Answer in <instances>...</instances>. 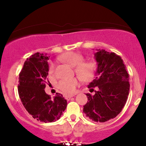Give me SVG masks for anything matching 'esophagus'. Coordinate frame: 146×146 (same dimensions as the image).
<instances>
[{
	"mask_svg": "<svg viewBox=\"0 0 146 146\" xmlns=\"http://www.w3.org/2000/svg\"><path fill=\"white\" fill-rule=\"evenodd\" d=\"M75 95H76V94H74V95H68V96H66V97H65V99H66V100H69L70 99H71V98H73V97H74Z\"/></svg>",
	"mask_w": 146,
	"mask_h": 146,
	"instance_id": "obj_1",
	"label": "esophagus"
}]
</instances>
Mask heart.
<instances>
[{
	"instance_id": "1",
	"label": "heart",
	"mask_w": 146,
	"mask_h": 146,
	"mask_svg": "<svg viewBox=\"0 0 146 146\" xmlns=\"http://www.w3.org/2000/svg\"><path fill=\"white\" fill-rule=\"evenodd\" d=\"M59 59L74 66L75 73L84 81H88L93 78L96 71V65L93 62L83 61L84 56L76 52L69 51L59 57ZM55 74V64L51 62L48 66V75L53 76ZM79 84L77 78L61 80L58 84V88L65 94L70 95L75 91Z\"/></svg>"
}]
</instances>
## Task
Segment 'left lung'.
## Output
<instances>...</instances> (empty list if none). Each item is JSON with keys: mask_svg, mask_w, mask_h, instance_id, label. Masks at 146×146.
Wrapping results in <instances>:
<instances>
[{"mask_svg": "<svg viewBox=\"0 0 146 146\" xmlns=\"http://www.w3.org/2000/svg\"><path fill=\"white\" fill-rule=\"evenodd\" d=\"M96 78L88 85L90 92L98 87L94 95L87 93L84 106L86 117L97 122H105L117 116L126 103L130 90L129 75L123 60L115 53L98 49Z\"/></svg>", "mask_w": 146, "mask_h": 146, "instance_id": "1", "label": "left lung"}]
</instances>
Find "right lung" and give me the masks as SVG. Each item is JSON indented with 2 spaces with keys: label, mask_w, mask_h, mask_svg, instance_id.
I'll use <instances>...</instances> for the list:
<instances>
[{
  "label": "right lung",
  "mask_w": 146,
  "mask_h": 146,
  "mask_svg": "<svg viewBox=\"0 0 146 146\" xmlns=\"http://www.w3.org/2000/svg\"><path fill=\"white\" fill-rule=\"evenodd\" d=\"M48 58L46 54L36 53L27 58L19 74L18 86L20 99L27 111L38 121L45 123L59 119L67 106L62 94L57 93L51 98L44 91Z\"/></svg>",
  "instance_id": "add662e5"
}]
</instances>
